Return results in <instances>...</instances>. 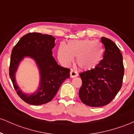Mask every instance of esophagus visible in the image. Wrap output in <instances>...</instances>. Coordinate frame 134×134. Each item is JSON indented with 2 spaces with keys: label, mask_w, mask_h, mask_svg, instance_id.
Instances as JSON below:
<instances>
[{
  "label": "esophagus",
  "mask_w": 134,
  "mask_h": 134,
  "mask_svg": "<svg viewBox=\"0 0 134 134\" xmlns=\"http://www.w3.org/2000/svg\"><path fill=\"white\" fill-rule=\"evenodd\" d=\"M70 75L71 77H77L78 76V73L76 71H75L73 69H71L70 72Z\"/></svg>",
  "instance_id": "34e87169"
}]
</instances>
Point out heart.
<instances>
[{"label":"heart","instance_id":"1","mask_svg":"<svg viewBox=\"0 0 134 134\" xmlns=\"http://www.w3.org/2000/svg\"><path fill=\"white\" fill-rule=\"evenodd\" d=\"M104 50L99 41L91 40H74L67 42V45L60 44L58 58L63 65H69L76 57V64L84 70H91L100 62Z\"/></svg>","mask_w":134,"mask_h":134}]
</instances>
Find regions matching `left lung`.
<instances>
[{"label": "left lung", "instance_id": "1", "mask_svg": "<svg viewBox=\"0 0 134 134\" xmlns=\"http://www.w3.org/2000/svg\"><path fill=\"white\" fill-rule=\"evenodd\" d=\"M104 47L103 59L94 69L79 74L82 86L79 94L84 104L92 107L107 105L121 89L124 74L123 57L111 40L102 37Z\"/></svg>", "mask_w": 134, "mask_h": 134}]
</instances>
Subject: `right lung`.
<instances>
[{
    "mask_svg": "<svg viewBox=\"0 0 134 134\" xmlns=\"http://www.w3.org/2000/svg\"><path fill=\"white\" fill-rule=\"evenodd\" d=\"M55 38L52 35L30 33L23 36L12 50L9 76L17 94L23 101L32 105H40L52 100L63 82L70 77V69L58 65L52 56ZM24 57L35 61L39 69L41 81L37 91L31 95L22 93L15 81V74Z\"/></svg>",
    "mask_w": 134,
    "mask_h": 134,
    "instance_id": "right-lung-1",
    "label": "right lung"
}]
</instances>
